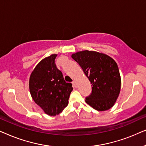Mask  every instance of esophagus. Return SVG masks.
Listing matches in <instances>:
<instances>
[{
	"instance_id": "esophagus-1",
	"label": "esophagus",
	"mask_w": 146,
	"mask_h": 146,
	"mask_svg": "<svg viewBox=\"0 0 146 146\" xmlns=\"http://www.w3.org/2000/svg\"><path fill=\"white\" fill-rule=\"evenodd\" d=\"M72 84H73V86H74V87H75V88H76V87H77L76 83V82H75V81H73L72 82Z\"/></svg>"
}]
</instances>
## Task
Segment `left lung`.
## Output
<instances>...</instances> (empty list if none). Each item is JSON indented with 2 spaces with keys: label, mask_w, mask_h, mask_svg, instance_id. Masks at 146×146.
I'll return each mask as SVG.
<instances>
[{
  "label": "left lung",
  "mask_w": 146,
  "mask_h": 146,
  "mask_svg": "<svg viewBox=\"0 0 146 146\" xmlns=\"http://www.w3.org/2000/svg\"><path fill=\"white\" fill-rule=\"evenodd\" d=\"M77 62L92 84V92L86 102L98 111L113 106L120 92L121 78L117 64L108 56L94 51L74 54Z\"/></svg>",
  "instance_id": "1"
}]
</instances>
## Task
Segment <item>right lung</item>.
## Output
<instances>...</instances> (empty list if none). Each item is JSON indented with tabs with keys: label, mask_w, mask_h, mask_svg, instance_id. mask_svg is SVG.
Returning a JSON list of instances; mask_svg holds the SVG:
<instances>
[{
	"label": "right lung",
	"mask_w": 146,
	"mask_h": 146,
	"mask_svg": "<svg viewBox=\"0 0 146 146\" xmlns=\"http://www.w3.org/2000/svg\"><path fill=\"white\" fill-rule=\"evenodd\" d=\"M56 54L43 59L32 72L29 80L32 98L46 113L59 114L68 104L72 84L66 82L62 73L56 68Z\"/></svg>",
	"instance_id": "1"
}]
</instances>
